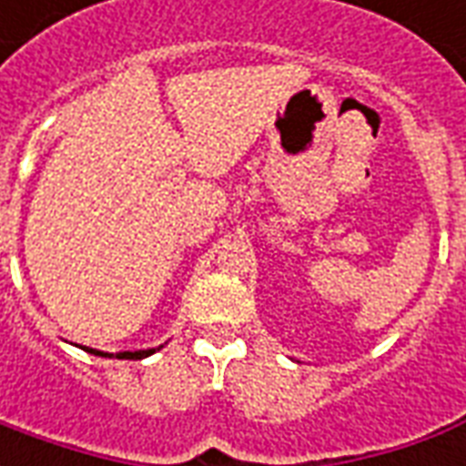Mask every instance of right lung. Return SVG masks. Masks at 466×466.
I'll use <instances>...</instances> for the list:
<instances>
[{
	"mask_svg": "<svg viewBox=\"0 0 466 466\" xmlns=\"http://www.w3.org/2000/svg\"><path fill=\"white\" fill-rule=\"evenodd\" d=\"M92 351V354H102V357H115V354H106V351H96V350H86ZM157 350H144V351H119L116 354V360H144V357H149Z\"/></svg>",
	"mask_w": 466,
	"mask_h": 466,
	"instance_id": "1",
	"label": "right lung"
}]
</instances>
